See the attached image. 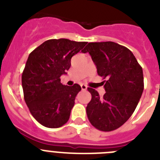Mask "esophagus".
Listing matches in <instances>:
<instances>
[{
	"instance_id": "obj_1",
	"label": "esophagus",
	"mask_w": 160,
	"mask_h": 160,
	"mask_svg": "<svg viewBox=\"0 0 160 160\" xmlns=\"http://www.w3.org/2000/svg\"><path fill=\"white\" fill-rule=\"evenodd\" d=\"M81 88H82V90H86L87 89V86H86V85L82 84L81 85Z\"/></svg>"
}]
</instances>
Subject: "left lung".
I'll return each mask as SVG.
<instances>
[{
	"label": "left lung",
	"mask_w": 160,
	"mask_h": 160,
	"mask_svg": "<svg viewBox=\"0 0 160 160\" xmlns=\"http://www.w3.org/2000/svg\"><path fill=\"white\" fill-rule=\"evenodd\" d=\"M88 52L103 79L102 98L89 87L91 100L87 107L89 121L102 131H111L123 125L135 111L143 91L142 69L132 52L113 42H90Z\"/></svg>",
	"instance_id": "8db88e82"
}]
</instances>
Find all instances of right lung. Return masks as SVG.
I'll return each mask as SVG.
<instances>
[{
    "mask_svg": "<svg viewBox=\"0 0 160 160\" xmlns=\"http://www.w3.org/2000/svg\"><path fill=\"white\" fill-rule=\"evenodd\" d=\"M86 45L66 38L50 39L29 53L22 76L24 98L33 118L46 128H60L70 118L82 89L78 84L62 85L60 77Z\"/></svg>",
    "mask_w": 160,
    "mask_h": 160,
    "instance_id": "right-lung-1",
    "label": "right lung"
}]
</instances>
